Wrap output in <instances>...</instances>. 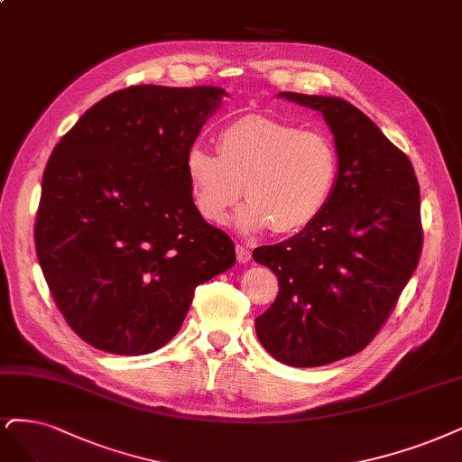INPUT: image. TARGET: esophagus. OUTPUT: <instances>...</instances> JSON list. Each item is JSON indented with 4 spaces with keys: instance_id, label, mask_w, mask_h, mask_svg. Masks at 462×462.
I'll return each instance as SVG.
<instances>
[{
    "instance_id": "1",
    "label": "esophagus",
    "mask_w": 462,
    "mask_h": 462,
    "mask_svg": "<svg viewBox=\"0 0 462 462\" xmlns=\"http://www.w3.org/2000/svg\"><path fill=\"white\" fill-rule=\"evenodd\" d=\"M250 258H252L250 248H246L243 245H236V262L238 263H248Z\"/></svg>"
}]
</instances>
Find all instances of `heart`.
Here are the masks:
<instances>
[{
  "label": "heart",
  "instance_id": "obj_1",
  "mask_svg": "<svg viewBox=\"0 0 462 462\" xmlns=\"http://www.w3.org/2000/svg\"><path fill=\"white\" fill-rule=\"evenodd\" d=\"M189 190L199 214L221 224L241 199L235 216L243 231L272 227L294 233L319 216L338 173V156L319 132L269 116L250 115L227 124L217 152L193 145L185 156Z\"/></svg>",
  "mask_w": 462,
  "mask_h": 462
}]
</instances>
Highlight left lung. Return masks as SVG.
<instances>
[{"label": "left lung", "mask_w": 462, "mask_h": 462, "mask_svg": "<svg viewBox=\"0 0 462 462\" xmlns=\"http://www.w3.org/2000/svg\"><path fill=\"white\" fill-rule=\"evenodd\" d=\"M321 110L334 134L338 178L310 226L254 250L279 294L256 317L262 346L291 367H321L367 347L420 260V189L403 151L338 97L282 91Z\"/></svg>", "instance_id": "8db88e82"}]
</instances>
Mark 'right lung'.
<instances>
[{
    "instance_id": "obj_1",
    "label": "right lung",
    "mask_w": 462,
    "mask_h": 462,
    "mask_svg": "<svg viewBox=\"0 0 462 462\" xmlns=\"http://www.w3.org/2000/svg\"><path fill=\"white\" fill-rule=\"evenodd\" d=\"M226 91L132 86L106 95L47 161L34 241L59 311L89 346L143 356L168 344L235 245L195 208L187 151Z\"/></svg>"
}]
</instances>
